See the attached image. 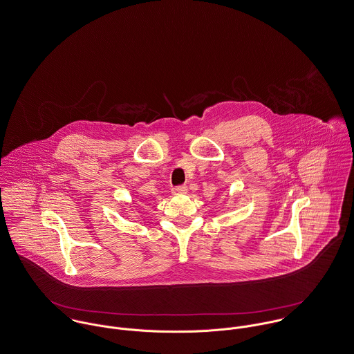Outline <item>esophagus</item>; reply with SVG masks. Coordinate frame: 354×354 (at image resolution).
<instances>
[{
  "label": "esophagus",
  "instance_id": "34e87169",
  "mask_svg": "<svg viewBox=\"0 0 354 354\" xmlns=\"http://www.w3.org/2000/svg\"><path fill=\"white\" fill-rule=\"evenodd\" d=\"M187 192H189V189H187V186H185V185L176 186V187L172 189V193H174L175 196H183V194H187Z\"/></svg>",
  "mask_w": 354,
  "mask_h": 354
}]
</instances>
